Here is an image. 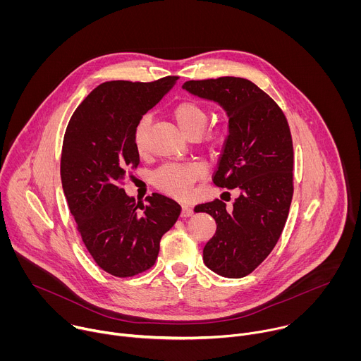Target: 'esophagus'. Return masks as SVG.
<instances>
[{
    "label": "esophagus",
    "instance_id": "obj_1",
    "mask_svg": "<svg viewBox=\"0 0 361 361\" xmlns=\"http://www.w3.org/2000/svg\"><path fill=\"white\" fill-rule=\"evenodd\" d=\"M192 214H194L192 209H190V207H188V205H183V209H181V217H183V219L191 217Z\"/></svg>",
    "mask_w": 361,
    "mask_h": 361
}]
</instances>
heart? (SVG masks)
Instances as JSON below:
<instances>
[{
  "label": "heart",
  "instance_id": "heart-1",
  "mask_svg": "<svg viewBox=\"0 0 361 361\" xmlns=\"http://www.w3.org/2000/svg\"><path fill=\"white\" fill-rule=\"evenodd\" d=\"M173 117L185 137H200L210 121L209 111L194 101H184L178 104L173 111ZM148 127L149 117L147 116L135 126L134 144L138 152L145 149ZM212 141H217V137L213 135ZM201 174L202 170L197 164H170L161 167L154 174V181L167 194L183 200L188 197L191 185L201 177Z\"/></svg>",
  "mask_w": 361,
  "mask_h": 361
}]
</instances>
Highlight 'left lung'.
I'll list each match as a JSON object with an SVG mask.
<instances>
[{"instance_id":"obj_1","label":"left lung","mask_w":361,"mask_h":361,"mask_svg":"<svg viewBox=\"0 0 361 361\" xmlns=\"http://www.w3.org/2000/svg\"><path fill=\"white\" fill-rule=\"evenodd\" d=\"M183 88L214 101L228 117V135L214 184L237 188L233 207L214 200L195 213L210 214L216 234L202 260L214 273L241 279L264 262L284 228L293 198V141L276 102L254 82L240 77L187 81Z\"/></svg>"}]
</instances>
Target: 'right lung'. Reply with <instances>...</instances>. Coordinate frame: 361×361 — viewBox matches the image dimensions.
<instances>
[{"mask_svg":"<svg viewBox=\"0 0 361 361\" xmlns=\"http://www.w3.org/2000/svg\"><path fill=\"white\" fill-rule=\"evenodd\" d=\"M177 80L101 84L74 111L64 135L61 183L67 204L94 262L116 277L148 270L181 212L163 194L154 192L138 205L121 188L127 171L140 161L137 123Z\"/></svg>","mask_w":361,"mask_h":361,"instance_id":"obj_1","label":"right lung"}]
</instances>
